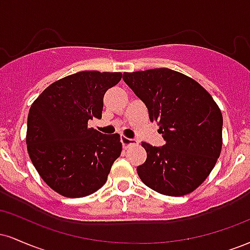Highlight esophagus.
<instances>
[{
    "mask_svg": "<svg viewBox=\"0 0 250 250\" xmlns=\"http://www.w3.org/2000/svg\"><path fill=\"white\" fill-rule=\"evenodd\" d=\"M121 142H122L123 148H127V147H129V146H131V145H137L136 140L128 139V137H125V136H121Z\"/></svg>",
    "mask_w": 250,
    "mask_h": 250,
    "instance_id": "34e87169",
    "label": "esophagus"
}]
</instances>
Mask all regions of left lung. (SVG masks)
Returning a JSON list of instances; mask_svg holds the SVG:
<instances>
[{"label": "left lung", "mask_w": 250, "mask_h": 250, "mask_svg": "<svg viewBox=\"0 0 250 250\" xmlns=\"http://www.w3.org/2000/svg\"><path fill=\"white\" fill-rule=\"evenodd\" d=\"M129 88L147 105L166 145L142 142L147 160L137 167L146 186L168 196L200 187L222 149V113L199 82L168 68L123 73Z\"/></svg>", "instance_id": "8db88e82"}]
</instances>
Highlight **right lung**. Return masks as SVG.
Wrapping results in <instances>:
<instances>
[{
	"mask_svg": "<svg viewBox=\"0 0 250 250\" xmlns=\"http://www.w3.org/2000/svg\"><path fill=\"white\" fill-rule=\"evenodd\" d=\"M122 73L80 71L57 80L40 94L28 114L27 149L42 180L65 197L95 193L121 155L119 134L88 127L101 119L103 96Z\"/></svg>",
	"mask_w": 250,
	"mask_h": 250,
	"instance_id": "add662e5",
	"label": "right lung"
}]
</instances>
